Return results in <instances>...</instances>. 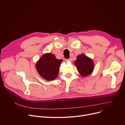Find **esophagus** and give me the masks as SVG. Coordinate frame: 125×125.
<instances>
[{"mask_svg":"<svg viewBox=\"0 0 125 125\" xmlns=\"http://www.w3.org/2000/svg\"><path fill=\"white\" fill-rule=\"evenodd\" d=\"M66 61H71V59H66Z\"/></svg>","mask_w":125,"mask_h":125,"instance_id":"obj_1","label":"esophagus"}]
</instances>
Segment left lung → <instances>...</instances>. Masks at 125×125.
Here are the masks:
<instances>
[{
    "label": "left lung",
    "mask_w": 125,
    "mask_h": 125,
    "mask_svg": "<svg viewBox=\"0 0 125 125\" xmlns=\"http://www.w3.org/2000/svg\"><path fill=\"white\" fill-rule=\"evenodd\" d=\"M74 64L78 72L84 77L90 74L94 69L93 60L83 54L77 56Z\"/></svg>",
    "instance_id": "left-lung-1"
}]
</instances>
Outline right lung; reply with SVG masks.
Listing matches in <instances>:
<instances>
[{
    "label": "right lung",
    "mask_w": 125,
    "mask_h": 125,
    "mask_svg": "<svg viewBox=\"0 0 125 125\" xmlns=\"http://www.w3.org/2000/svg\"><path fill=\"white\" fill-rule=\"evenodd\" d=\"M62 60L56 59L51 53L42 56L36 64V68L40 75L48 81L55 80L59 73V67Z\"/></svg>",
    "instance_id": "1"
}]
</instances>
